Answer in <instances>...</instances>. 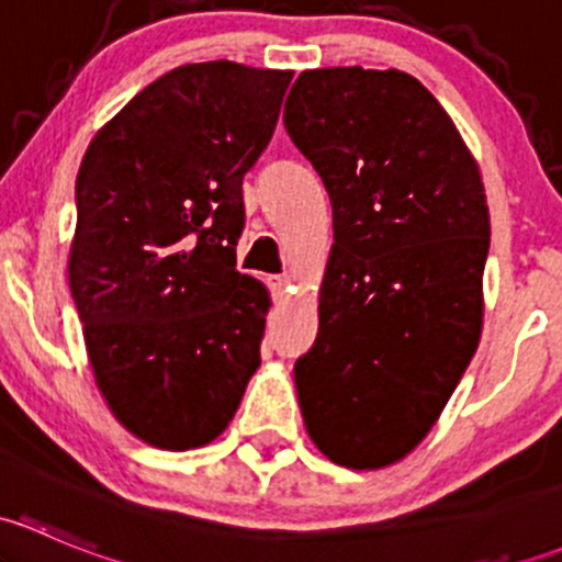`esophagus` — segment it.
Segmentation results:
<instances>
[{"mask_svg":"<svg viewBox=\"0 0 562 562\" xmlns=\"http://www.w3.org/2000/svg\"><path fill=\"white\" fill-rule=\"evenodd\" d=\"M288 285H291V277H288V274L269 277V288H271V293H274V299H285Z\"/></svg>","mask_w":562,"mask_h":562,"instance_id":"esophagus-1","label":"esophagus"}]
</instances>
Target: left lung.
<instances>
[{
  "label": "left lung",
  "instance_id": "obj_1",
  "mask_svg": "<svg viewBox=\"0 0 562 562\" xmlns=\"http://www.w3.org/2000/svg\"><path fill=\"white\" fill-rule=\"evenodd\" d=\"M282 122L334 214L317 337L293 367L304 427L342 468H386L427 438L479 348L484 181L407 72L304 70Z\"/></svg>",
  "mask_w": 562,
  "mask_h": 562
}]
</instances>
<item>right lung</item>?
<instances>
[{"mask_svg": "<svg viewBox=\"0 0 562 562\" xmlns=\"http://www.w3.org/2000/svg\"><path fill=\"white\" fill-rule=\"evenodd\" d=\"M291 78L225 59L181 65L83 155L72 302L105 405L157 449L212 443L260 367L271 299L236 271L241 181L269 146Z\"/></svg>", "mask_w": 562, "mask_h": 562, "instance_id": "add662e5", "label": "right lung"}]
</instances>
